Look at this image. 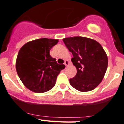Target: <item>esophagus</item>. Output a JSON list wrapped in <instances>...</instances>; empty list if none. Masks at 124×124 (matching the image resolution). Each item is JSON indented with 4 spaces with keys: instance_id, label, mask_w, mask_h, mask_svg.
Here are the masks:
<instances>
[{
    "instance_id": "34e87169",
    "label": "esophagus",
    "mask_w": 124,
    "mask_h": 124,
    "mask_svg": "<svg viewBox=\"0 0 124 124\" xmlns=\"http://www.w3.org/2000/svg\"><path fill=\"white\" fill-rule=\"evenodd\" d=\"M64 64H65V67H69V62L68 61H65V62H64Z\"/></svg>"
}]
</instances>
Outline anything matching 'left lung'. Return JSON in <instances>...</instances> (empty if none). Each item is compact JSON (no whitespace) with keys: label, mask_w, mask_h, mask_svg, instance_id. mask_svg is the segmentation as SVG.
<instances>
[{"label":"left lung","mask_w":124,"mask_h":124,"mask_svg":"<svg viewBox=\"0 0 124 124\" xmlns=\"http://www.w3.org/2000/svg\"><path fill=\"white\" fill-rule=\"evenodd\" d=\"M63 41L73 57L76 76L70 79L71 86L81 92H88L100 84L108 67V57L101 45L83 37L65 38Z\"/></svg>","instance_id":"left-lung-1"}]
</instances>
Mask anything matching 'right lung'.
Masks as SVG:
<instances>
[{"label":"right lung","instance_id":"1","mask_svg":"<svg viewBox=\"0 0 124 124\" xmlns=\"http://www.w3.org/2000/svg\"><path fill=\"white\" fill-rule=\"evenodd\" d=\"M58 41L46 38L37 39L26 43L19 49L16 69L22 83L30 91L43 93L55 85L57 76L65 68L49 54Z\"/></svg>","mask_w":124,"mask_h":124}]
</instances>
